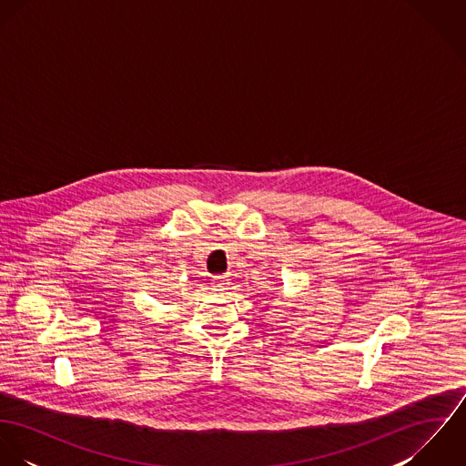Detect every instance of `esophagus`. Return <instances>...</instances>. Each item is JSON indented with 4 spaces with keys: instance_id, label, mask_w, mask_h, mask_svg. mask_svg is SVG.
I'll return each mask as SVG.
<instances>
[{
    "instance_id": "esophagus-1",
    "label": "esophagus",
    "mask_w": 466,
    "mask_h": 466,
    "mask_svg": "<svg viewBox=\"0 0 466 466\" xmlns=\"http://www.w3.org/2000/svg\"><path fill=\"white\" fill-rule=\"evenodd\" d=\"M211 289L215 290V292H226L228 289H229V281H228V278L226 276H215L213 278V285H211Z\"/></svg>"
}]
</instances>
